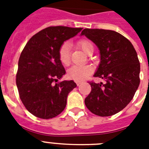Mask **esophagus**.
Listing matches in <instances>:
<instances>
[{
  "label": "esophagus",
  "mask_w": 149,
  "mask_h": 149,
  "mask_svg": "<svg viewBox=\"0 0 149 149\" xmlns=\"http://www.w3.org/2000/svg\"><path fill=\"white\" fill-rule=\"evenodd\" d=\"M76 83H77V86H79V85L81 84V83H82V82H81V81H76Z\"/></svg>",
  "instance_id": "34e87169"
}]
</instances>
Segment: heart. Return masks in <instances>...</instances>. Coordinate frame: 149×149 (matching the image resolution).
I'll return each instance as SVG.
<instances>
[{
  "label": "heart",
  "mask_w": 149,
  "mask_h": 149,
  "mask_svg": "<svg viewBox=\"0 0 149 149\" xmlns=\"http://www.w3.org/2000/svg\"><path fill=\"white\" fill-rule=\"evenodd\" d=\"M77 46L87 54L93 52L94 45L92 42L88 39H81L77 42ZM70 45L68 42H65L60 47L58 51L59 60L63 66H68L70 63ZM93 72L91 66H73L68 70V76L71 79L77 81L84 80Z\"/></svg>",
  "instance_id": "b5f03b06"
}]
</instances>
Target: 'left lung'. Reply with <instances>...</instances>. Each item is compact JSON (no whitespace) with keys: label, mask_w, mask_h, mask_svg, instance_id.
<instances>
[{"label":"left lung","mask_w":149,"mask_h":149,"mask_svg":"<svg viewBox=\"0 0 149 149\" xmlns=\"http://www.w3.org/2000/svg\"><path fill=\"white\" fill-rule=\"evenodd\" d=\"M95 44L100 63L95 77L105 81L89 83L92 91L85 104L92 113L108 117L118 113L131 102L139 86L140 63L130 41L112 30L85 29L81 32Z\"/></svg>","instance_id":"8db88e82"}]
</instances>
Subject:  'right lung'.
<instances>
[{"instance_id": "right-lung-1", "label": "right lung", "mask_w": 149, "mask_h": 149, "mask_svg": "<svg viewBox=\"0 0 149 149\" xmlns=\"http://www.w3.org/2000/svg\"><path fill=\"white\" fill-rule=\"evenodd\" d=\"M82 29L47 27L32 36L22 50L16 82L22 104L36 117L50 119L60 114L69 93L77 87L72 80L57 82L66 73L58 51L65 41Z\"/></svg>"}]
</instances>
